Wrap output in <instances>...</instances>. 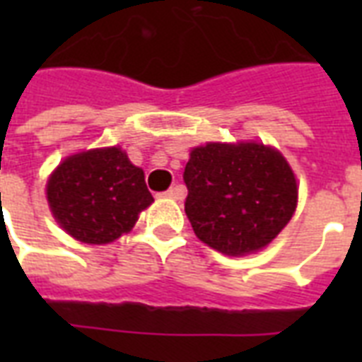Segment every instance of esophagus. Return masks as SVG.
Instances as JSON below:
<instances>
[{
    "label": "esophagus",
    "mask_w": 362,
    "mask_h": 362,
    "mask_svg": "<svg viewBox=\"0 0 362 362\" xmlns=\"http://www.w3.org/2000/svg\"><path fill=\"white\" fill-rule=\"evenodd\" d=\"M184 195H186V187L180 186V184L169 187V189L163 193V197H169V199H184Z\"/></svg>",
    "instance_id": "esophagus-1"
}]
</instances>
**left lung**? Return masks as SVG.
Returning a JSON list of instances; mask_svg holds the SVG:
<instances>
[{
	"mask_svg": "<svg viewBox=\"0 0 362 362\" xmlns=\"http://www.w3.org/2000/svg\"><path fill=\"white\" fill-rule=\"evenodd\" d=\"M186 214L204 244L227 255L264 247L297 209V180L280 152L255 142L193 148Z\"/></svg>",
	"mask_w": 362,
	"mask_h": 362,
	"instance_id": "left-lung-1",
	"label": "left lung"
}]
</instances>
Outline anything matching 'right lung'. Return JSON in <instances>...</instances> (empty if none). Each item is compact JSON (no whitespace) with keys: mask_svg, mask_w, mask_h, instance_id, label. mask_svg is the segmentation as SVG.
I'll return each instance as SVG.
<instances>
[{"mask_svg":"<svg viewBox=\"0 0 362 362\" xmlns=\"http://www.w3.org/2000/svg\"><path fill=\"white\" fill-rule=\"evenodd\" d=\"M47 199L59 226L86 244L122 237L153 201L142 169L116 146L65 159L48 180Z\"/></svg>","mask_w":362,"mask_h":362,"instance_id":"obj_1","label":"right lung"}]
</instances>
